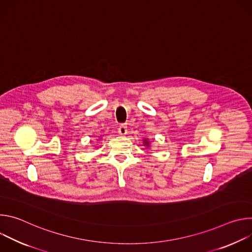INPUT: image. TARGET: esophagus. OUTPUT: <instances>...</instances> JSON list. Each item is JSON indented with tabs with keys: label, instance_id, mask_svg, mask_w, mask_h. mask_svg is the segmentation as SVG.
<instances>
[{
	"label": "esophagus",
	"instance_id": "34e87169",
	"mask_svg": "<svg viewBox=\"0 0 252 252\" xmlns=\"http://www.w3.org/2000/svg\"><path fill=\"white\" fill-rule=\"evenodd\" d=\"M126 132H127V127L126 126H121L120 127H119V133L121 134V135H126Z\"/></svg>",
	"mask_w": 252,
	"mask_h": 252
}]
</instances>
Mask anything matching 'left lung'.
Wrapping results in <instances>:
<instances>
[{
  "label": "left lung",
  "instance_id": "8db88e82",
  "mask_svg": "<svg viewBox=\"0 0 252 252\" xmlns=\"http://www.w3.org/2000/svg\"><path fill=\"white\" fill-rule=\"evenodd\" d=\"M143 143H145V146L150 147V141L148 139H143Z\"/></svg>",
  "mask_w": 252,
  "mask_h": 252
}]
</instances>
